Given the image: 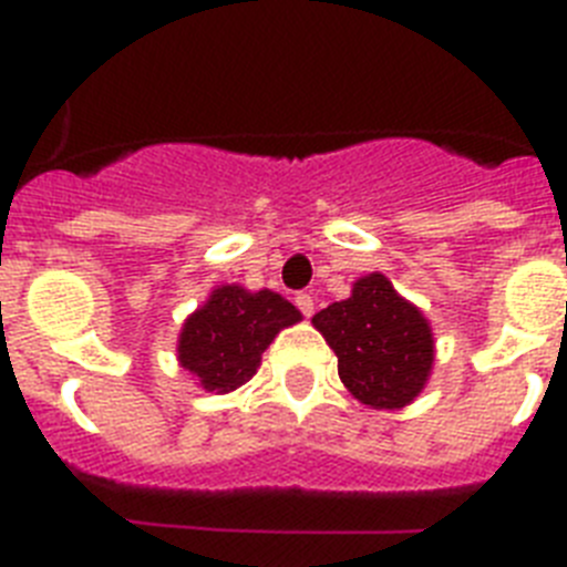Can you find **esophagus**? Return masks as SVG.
Returning a JSON list of instances; mask_svg holds the SVG:
<instances>
[{
	"instance_id": "1",
	"label": "esophagus",
	"mask_w": 567,
	"mask_h": 567,
	"mask_svg": "<svg viewBox=\"0 0 567 567\" xmlns=\"http://www.w3.org/2000/svg\"><path fill=\"white\" fill-rule=\"evenodd\" d=\"M295 303H298V309L303 315H307V318H312L315 315V298H312V292H300L298 298H295Z\"/></svg>"
}]
</instances>
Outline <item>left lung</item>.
Listing matches in <instances>:
<instances>
[{"label":"left lung","mask_w":567,"mask_h":567,"mask_svg":"<svg viewBox=\"0 0 567 567\" xmlns=\"http://www.w3.org/2000/svg\"><path fill=\"white\" fill-rule=\"evenodd\" d=\"M312 327L338 354L346 389L369 409H403L432 378V323L383 272L354 280L352 295L320 309Z\"/></svg>","instance_id":"left-lung-1"}]
</instances>
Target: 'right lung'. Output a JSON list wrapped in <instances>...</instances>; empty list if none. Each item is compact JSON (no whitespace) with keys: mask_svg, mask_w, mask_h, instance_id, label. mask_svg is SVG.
<instances>
[{"mask_svg":"<svg viewBox=\"0 0 567 567\" xmlns=\"http://www.w3.org/2000/svg\"><path fill=\"white\" fill-rule=\"evenodd\" d=\"M300 320L303 315L272 289L221 284L184 320L175 343L178 363L204 392H235L258 372L260 354L278 332Z\"/></svg>","mask_w":567,"mask_h":567,"instance_id":"right-lung-1","label":"right lung"}]
</instances>
